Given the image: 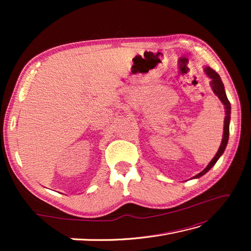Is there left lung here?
<instances>
[{
    "mask_svg": "<svg viewBox=\"0 0 251 251\" xmlns=\"http://www.w3.org/2000/svg\"><path fill=\"white\" fill-rule=\"evenodd\" d=\"M205 72L208 76L211 78V88L214 90V93L219 97V99L222 101V103L225 104V108H226V119H225V132H223V138H222V142H221V146L219 148V150H218L217 154L215 155V157L211 159V162L208 164V166L202 170L201 173H200L199 175H196L194 178H200L201 177L202 175H205L208 170H209L214 165L217 163L218 159L222 155V153L225 152L226 150V147L227 145V140H228V134H230V117H231V104H230V101H228L226 95V90H225V86H223V83L221 81V78L219 76V74H218L214 69H211L209 67H206L205 68Z\"/></svg>",
    "mask_w": 251,
    "mask_h": 251,
    "instance_id": "8db88e82",
    "label": "left lung"
}]
</instances>
